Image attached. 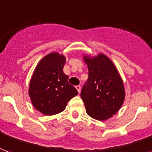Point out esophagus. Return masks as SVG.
<instances>
[{
  "instance_id": "34e87169",
  "label": "esophagus",
  "mask_w": 152,
  "mask_h": 152,
  "mask_svg": "<svg viewBox=\"0 0 152 152\" xmlns=\"http://www.w3.org/2000/svg\"><path fill=\"white\" fill-rule=\"evenodd\" d=\"M76 89H77V91H78V93H80V90H81V87H80V85H77L76 86Z\"/></svg>"
}]
</instances>
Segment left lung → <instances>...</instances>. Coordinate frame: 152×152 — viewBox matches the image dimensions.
<instances>
[{
  "instance_id": "8db88e82",
  "label": "left lung",
  "mask_w": 152,
  "mask_h": 152,
  "mask_svg": "<svg viewBox=\"0 0 152 152\" xmlns=\"http://www.w3.org/2000/svg\"><path fill=\"white\" fill-rule=\"evenodd\" d=\"M88 78L80 96L86 112L93 118L104 121L114 115L125 99L123 82L113 62L103 54L96 57L84 56Z\"/></svg>"
}]
</instances>
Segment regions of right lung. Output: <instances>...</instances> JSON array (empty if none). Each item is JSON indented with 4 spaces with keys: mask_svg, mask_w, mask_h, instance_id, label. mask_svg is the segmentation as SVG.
Listing matches in <instances>:
<instances>
[{
    "mask_svg": "<svg viewBox=\"0 0 152 152\" xmlns=\"http://www.w3.org/2000/svg\"><path fill=\"white\" fill-rule=\"evenodd\" d=\"M65 63L63 55L52 52L42 59L34 72L29 95L34 108L45 115L64 111L67 102L78 94L63 72Z\"/></svg>",
    "mask_w": 152,
    "mask_h": 152,
    "instance_id": "1",
    "label": "right lung"
}]
</instances>
